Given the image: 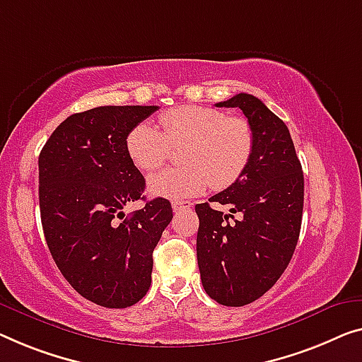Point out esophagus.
Segmentation results:
<instances>
[{
    "mask_svg": "<svg viewBox=\"0 0 362 362\" xmlns=\"http://www.w3.org/2000/svg\"><path fill=\"white\" fill-rule=\"evenodd\" d=\"M192 208L190 202H183V199H177V202H172V209L175 213H182V211H188Z\"/></svg>",
    "mask_w": 362,
    "mask_h": 362,
    "instance_id": "obj_1",
    "label": "esophagus"
}]
</instances>
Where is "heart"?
Segmentation results:
<instances>
[{"label":"heart","mask_w":362,"mask_h":362,"mask_svg":"<svg viewBox=\"0 0 362 362\" xmlns=\"http://www.w3.org/2000/svg\"><path fill=\"white\" fill-rule=\"evenodd\" d=\"M182 148L187 165L167 169L149 179V192L165 198H190L211 185L226 188L239 179L252 158L253 129L242 117L204 105H182L159 117V128L148 122L127 134V151L134 165L154 172L170 156V146Z\"/></svg>","instance_id":"b5f03b06"}]
</instances>
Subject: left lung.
I'll use <instances>...</instances> for the list:
<instances>
[{
    "mask_svg": "<svg viewBox=\"0 0 362 362\" xmlns=\"http://www.w3.org/2000/svg\"><path fill=\"white\" fill-rule=\"evenodd\" d=\"M216 107H239L255 144L239 179L209 198L228 204L230 214L209 203L195 206L197 258L209 298L242 307L272 289L293 258L304 208V174L288 127L260 99L240 93Z\"/></svg>",
    "mask_w": 362,
    "mask_h": 362,
    "instance_id": "obj_1",
    "label": "left lung"
}]
</instances>
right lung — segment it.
Segmentation results:
<instances>
[{
    "instance_id": "add662e5",
    "label": "right lung",
    "mask_w": 362,
    "mask_h": 362,
    "mask_svg": "<svg viewBox=\"0 0 362 362\" xmlns=\"http://www.w3.org/2000/svg\"><path fill=\"white\" fill-rule=\"evenodd\" d=\"M158 105H104L73 113L39 156V202L45 240L64 279L97 305L123 309L149 291L153 250L172 221L169 199H143L144 177L127 134Z\"/></svg>"
}]
</instances>
